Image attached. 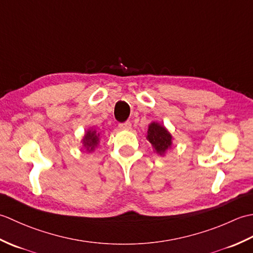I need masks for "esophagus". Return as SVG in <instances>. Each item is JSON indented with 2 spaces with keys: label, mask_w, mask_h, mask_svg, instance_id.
I'll use <instances>...</instances> for the list:
<instances>
[{
  "label": "esophagus",
  "mask_w": 253,
  "mask_h": 253,
  "mask_svg": "<svg viewBox=\"0 0 253 253\" xmlns=\"http://www.w3.org/2000/svg\"><path fill=\"white\" fill-rule=\"evenodd\" d=\"M118 127L121 128L123 130H129L131 128V123L130 122H125V123H122L118 125Z\"/></svg>",
  "instance_id": "1"
}]
</instances>
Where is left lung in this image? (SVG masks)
<instances>
[{
  "label": "left lung",
  "instance_id": "8db88e82",
  "mask_svg": "<svg viewBox=\"0 0 253 253\" xmlns=\"http://www.w3.org/2000/svg\"><path fill=\"white\" fill-rule=\"evenodd\" d=\"M147 139L152 144L155 152L160 155H164L173 143L171 142L173 137H171L169 131L164 126L155 122H152L149 125Z\"/></svg>",
  "mask_w": 253,
  "mask_h": 253
}]
</instances>
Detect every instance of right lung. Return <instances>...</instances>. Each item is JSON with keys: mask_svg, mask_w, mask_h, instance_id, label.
Wrapping results in <instances>:
<instances>
[{"mask_svg": "<svg viewBox=\"0 0 253 253\" xmlns=\"http://www.w3.org/2000/svg\"><path fill=\"white\" fill-rule=\"evenodd\" d=\"M100 135L94 129H89L83 139L84 147L87 149V151H93L94 148L99 144Z\"/></svg>", "mask_w": 253, "mask_h": 253, "instance_id": "right-lung-1", "label": "right lung"}]
</instances>
